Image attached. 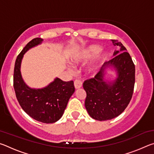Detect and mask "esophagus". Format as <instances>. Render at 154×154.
I'll use <instances>...</instances> for the list:
<instances>
[{
  "mask_svg": "<svg viewBox=\"0 0 154 154\" xmlns=\"http://www.w3.org/2000/svg\"><path fill=\"white\" fill-rule=\"evenodd\" d=\"M74 85L75 89H79L82 86V82L79 79H75L74 82Z\"/></svg>",
  "mask_w": 154,
  "mask_h": 154,
  "instance_id": "obj_1",
  "label": "esophagus"
}]
</instances>
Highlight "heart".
<instances>
[{
  "mask_svg": "<svg viewBox=\"0 0 154 154\" xmlns=\"http://www.w3.org/2000/svg\"><path fill=\"white\" fill-rule=\"evenodd\" d=\"M102 49H103L100 46L97 45H93L88 47V48L82 50V51L79 54H78L76 56H75L73 58H71L72 63L77 64L82 61L87 60H90L94 58V57H96L100 53ZM109 55L108 52H103V53L101 54L100 57H99V60L101 62H105L109 58Z\"/></svg>",
  "mask_w": 154,
  "mask_h": 154,
  "instance_id": "heart-1",
  "label": "heart"
}]
</instances>
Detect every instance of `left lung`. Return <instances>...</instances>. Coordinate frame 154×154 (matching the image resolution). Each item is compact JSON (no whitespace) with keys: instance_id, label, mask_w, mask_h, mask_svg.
Returning a JSON list of instances; mask_svg holds the SVG:
<instances>
[{"instance_id":"8db88e82","label":"left lung","mask_w":154,"mask_h":154,"mask_svg":"<svg viewBox=\"0 0 154 154\" xmlns=\"http://www.w3.org/2000/svg\"><path fill=\"white\" fill-rule=\"evenodd\" d=\"M111 41L115 46L120 47V50L115 51L114 58L105 62L100 72L94 78L85 80L83 85L86 92L85 106L88 113L99 121L119 116L128 105L134 87V62L122 43ZM106 67H113L116 71L117 77L114 81H104L103 70Z\"/></svg>"}]
</instances>
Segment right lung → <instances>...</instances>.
<instances>
[{"instance_id": "obj_1", "label": "right lung", "mask_w": 154, "mask_h": 154, "mask_svg": "<svg viewBox=\"0 0 154 154\" xmlns=\"http://www.w3.org/2000/svg\"><path fill=\"white\" fill-rule=\"evenodd\" d=\"M43 41L41 38H34L17 56L14 67V88L21 107L28 116L36 121L51 124L61 118L75 92V86L72 81L63 82L59 78L41 89L31 88L26 84L20 71L22 60L28 49L39 45Z\"/></svg>"}]
</instances>
